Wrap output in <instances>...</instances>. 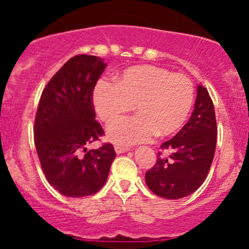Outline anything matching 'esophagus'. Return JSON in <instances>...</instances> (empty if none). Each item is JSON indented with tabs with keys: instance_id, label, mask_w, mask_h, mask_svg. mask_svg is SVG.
Listing matches in <instances>:
<instances>
[{
	"instance_id": "obj_1",
	"label": "esophagus",
	"mask_w": 249,
	"mask_h": 249,
	"mask_svg": "<svg viewBox=\"0 0 249 249\" xmlns=\"http://www.w3.org/2000/svg\"><path fill=\"white\" fill-rule=\"evenodd\" d=\"M130 150L128 147H124V146H121V145H116L115 146V151L117 154H121V153H124V152H127V151Z\"/></svg>"
}]
</instances>
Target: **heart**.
Wrapping results in <instances>:
<instances>
[{"label":"heart","mask_w":249,"mask_h":249,"mask_svg":"<svg viewBox=\"0 0 249 249\" xmlns=\"http://www.w3.org/2000/svg\"><path fill=\"white\" fill-rule=\"evenodd\" d=\"M193 102L194 88L188 77L154 65L128 68L116 83L102 79L93 90L96 112L107 124L121 119L136 105V117L107 128L108 139L121 146L148 142L156 133H176L186 123Z\"/></svg>","instance_id":"obj_1"}]
</instances>
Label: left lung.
<instances>
[{
    "label": "left lung",
    "instance_id": "1",
    "mask_svg": "<svg viewBox=\"0 0 249 249\" xmlns=\"http://www.w3.org/2000/svg\"><path fill=\"white\" fill-rule=\"evenodd\" d=\"M194 110L190 121L160 148L154 166L145 173L147 187L165 199H180L201 186L212 165L216 145L215 112L210 93L198 85Z\"/></svg>",
    "mask_w": 249,
    "mask_h": 249
}]
</instances>
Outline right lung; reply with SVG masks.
<instances>
[{"mask_svg":"<svg viewBox=\"0 0 249 249\" xmlns=\"http://www.w3.org/2000/svg\"><path fill=\"white\" fill-rule=\"evenodd\" d=\"M105 68L101 57H72L39 99L34 128L36 151L45 178L63 196L82 198L98 192L116 157L110 142L97 150L87 148L104 136L95 119L92 95Z\"/></svg>","mask_w":249,"mask_h":249,"instance_id":"1","label":"right lung"}]
</instances>
